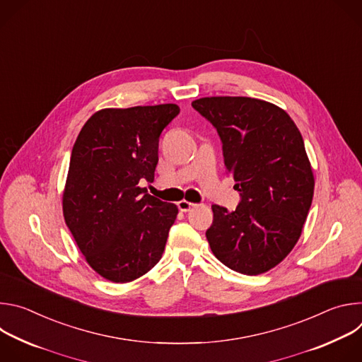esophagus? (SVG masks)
<instances>
[{"label":"esophagus","mask_w":362,"mask_h":362,"mask_svg":"<svg viewBox=\"0 0 362 362\" xmlns=\"http://www.w3.org/2000/svg\"><path fill=\"white\" fill-rule=\"evenodd\" d=\"M194 203H190V202H187V200H180V202H177V208H179V211L180 212H189L190 209H193L194 208Z\"/></svg>","instance_id":"esophagus-1"}]
</instances>
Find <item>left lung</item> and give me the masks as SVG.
<instances>
[{
	"mask_svg": "<svg viewBox=\"0 0 362 362\" xmlns=\"http://www.w3.org/2000/svg\"><path fill=\"white\" fill-rule=\"evenodd\" d=\"M192 106L218 130L225 166L240 193L233 212L212 206L209 246L232 271L268 272L296 245L313 203L315 180L300 132L265 100L203 97Z\"/></svg>",
	"mask_w": 362,
	"mask_h": 362,
	"instance_id": "1",
	"label": "left lung"
}]
</instances>
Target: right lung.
Masks as SVG:
<instances>
[{
  "label": "right lung",
  "instance_id": "obj_1",
  "mask_svg": "<svg viewBox=\"0 0 362 362\" xmlns=\"http://www.w3.org/2000/svg\"><path fill=\"white\" fill-rule=\"evenodd\" d=\"M176 105L103 109L83 126L71 150L63 215L87 264L126 284L156 265L177 216L175 203L146 193L159 162V137Z\"/></svg>",
  "mask_w": 362,
  "mask_h": 362
}]
</instances>
